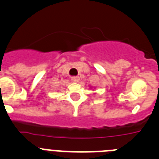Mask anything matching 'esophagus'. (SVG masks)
I'll return each mask as SVG.
<instances>
[{"instance_id":"obj_1","label":"esophagus","mask_w":159,"mask_h":159,"mask_svg":"<svg viewBox=\"0 0 159 159\" xmlns=\"http://www.w3.org/2000/svg\"><path fill=\"white\" fill-rule=\"evenodd\" d=\"M71 81H72V82L77 83V82H79V80H80V77H79V76H72V77H71Z\"/></svg>"}]
</instances>
